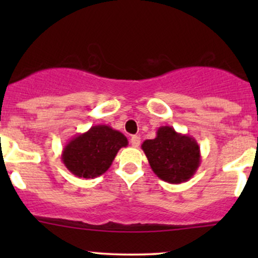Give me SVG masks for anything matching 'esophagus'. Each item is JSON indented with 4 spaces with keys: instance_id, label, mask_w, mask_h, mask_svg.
<instances>
[{
    "instance_id": "esophagus-1",
    "label": "esophagus",
    "mask_w": 258,
    "mask_h": 258,
    "mask_svg": "<svg viewBox=\"0 0 258 258\" xmlns=\"http://www.w3.org/2000/svg\"><path fill=\"white\" fill-rule=\"evenodd\" d=\"M130 142H131L132 147L137 148V147H139V144H141V137H139V136H132L131 141Z\"/></svg>"
}]
</instances>
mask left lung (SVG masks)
<instances>
[{"instance_id": "1", "label": "left lung", "mask_w": 258, "mask_h": 258, "mask_svg": "<svg viewBox=\"0 0 258 258\" xmlns=\"http://www.w3.org/2000/svg\"><path fill=\"white\" fill-rule=\"evenodd\" d=\"M142 149L153 172L172 184L189 180L200 166L198 142L191 136L176 132L171 126L159 127L156 137L144 141Z\"/></svg>"}]
</instances>
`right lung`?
<instances>
[{"mask_svg": "<svg viewBox=\"0 0 258 258\" xmlns=\"http://www.w3.org/2000/svg\"><path fill=\"white\" fill-rule=\"evenodd\" d=\"M127 144V138L117 130L106 125L92 126L68 142L61 161L76 177L96 178L108 171L117 152Z\"/></svg>", "mask_w": 258, "mask_h": 258, "instance_id": "add662e5", "label": "right lung"}]
</instances>
